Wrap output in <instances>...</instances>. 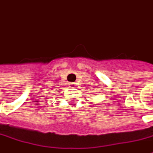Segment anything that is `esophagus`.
<instances>
[{"mask_svg":"<svg viewBox=\"0 0 153 153\" xmlns=\"http://www.w3.org/2000/svg\"><path fill=\"white\" fill-rule=\"evenodd\" d=\"M68 84H69V87H70V88H74V85H75V84H74V83H68Z\"/></svg>","mask_w":153,"mask_h":153,"instance_id":"34e87169","label":"esophagus"}]
</instances>
